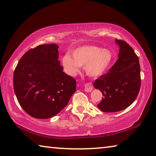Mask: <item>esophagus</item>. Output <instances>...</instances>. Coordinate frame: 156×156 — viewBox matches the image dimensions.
I'll return each mask as SVG.
<instances>
[{
	"mask_svg": "<svg viewBox=\"0 0 156 156\" xmlns=\"http://www.w3.org/2000/svg\"><path fill=\"white\" fill-rule=\"evenodd\" d=\"M93 90V85L91 83H88L84 84V91L87 92H91Z\"/></svg>",
	"mask_w": 156,
	"mask_h": 156,
	"instance_id": "esophagus-1",
	"label": "esophagus"
}]
</instances>
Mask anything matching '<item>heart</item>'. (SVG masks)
<instances>
[{"label":"heart","mask_w":156,"mask_h":156,"mask_svg":"<svg viewBox=\"0 0 156 156\" xmlns=\"http://www.w3.org/2000/svg\"><path fill=\"white\" fill-rule=\"evenodd\" d=\"M72 55V57L67 54L62 58L64 71L70 76H76L80 67H84L88 76L98 77L105 73L113 60V54L109 49L92 45L78 47Z\"/></svg>","instance_id":"1"}]
</instances>
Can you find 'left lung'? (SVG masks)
I'll list each match as a JSON object with an SVG mask.
<instances>
[{"instance_id":"1","label":"left lung","mask_w":156,"mask_h":156,"mask_svg":"<svg viewBox=\"0 0 156 156\" xmlns=\"http://www.w3.org/2000/svg\"><path fill=\"white\" fill-rule=\"evenodd\" d=\"M115 43L120 47L118 60L94 83L103 96L98 107L104 112H117L127 108L135 101L140 88L138 57L125 41L115 39Z\"/></svg>"}]
</instances>
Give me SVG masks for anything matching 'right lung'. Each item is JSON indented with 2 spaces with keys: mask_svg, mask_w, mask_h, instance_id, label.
Masks as SVG:
<instances>
[{
  "mask_svg": "<svg viewBox=\"0 0 156 156\" xmlns=\"http://www.w3.org/2000/svg\"><path fill=\"white\" fill-rule=\"evenodd\" d=\"M58 46L41 44L23 55L14 73V89L21 107L31 117L47 119L67 106L76 81L63 72Z\"/></svg>",
  "mask_w": 156,
  "mask_h": 156,
  "instance_id": "add662e5",
  "label": "right lung"
}]
</instances>
